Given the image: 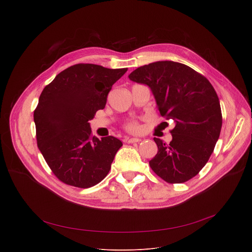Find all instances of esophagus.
<instances>
[{
  "instance_id": "34e87169",
  "label": "esophagus",
  "mask_w": 252,
  "mask_h": 252,
  "mask_svg": "<svg viewBox=\"0 0 252 252\" xmlns=\"http://www.w3.org/2000/svg\"><path fill=\"white\" fill-rule=\"evenodd\" d=\"M139 141H140L139 138H129V137L125 138V142H127V143H134V142H139Z\"/></svg>"
}]
</instances>
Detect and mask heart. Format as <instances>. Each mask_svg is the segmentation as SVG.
Segmentation results:
<instances>
[{
	"label": "heart",
	"instance_id": "heart-1",
	"mask_svg": "<svg viewBox=\"0 0 252 252\" xmlns=\"http://www.w3.org/2000/svg\"><path fill=\"white\" fill-rule=\"evenodd\" d=\"M126 128L130 131H136L138 129V126L135 123H129V124H127Z\"/></svg>",
	"mask_w": 252,
	"mask_h": 252
}]
</instances>
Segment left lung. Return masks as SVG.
Here are the masks:
<instances>
[{
    "label": "left lung",
    "mask_w": 252,
    "mask_h": 252,
    "mask_svg": "<svg viewBox=\"0 0 252 252\" xmlns=\"http://www.w3.org/2000/svg\"><path fill=\"white\" fill-rule=\"evenodd\" d=\"M129 80L151 88L161 117L173 120L172 140L155 137L157 156L152 169L168 184L195 176L208 161L222 126L220 103L209 81L187 64L161 61L142 65Z\"/></svg>",
    "instance_id": "8db88e82"
}]
</instances>
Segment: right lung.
Masks as SVG:
<instances>
[{"label":"right lung","mask_w":252,"mask_h":252,"mask_svg":"<svg viewBox=\"0 0 252 252\" xmlns=\"http://www.w3.org/2000/svg\"><path fill=\"white\" fill-rule=\"evenodd\" d=\"M126 70L77 63L43 90L33 112L37 143L62 183L88 189L109 173L123 142L112 135L93 136L89 121L104 109L113 85Z\"/></svg>","instance_id":"right-lung-1"}]
</instances>
